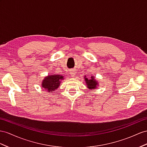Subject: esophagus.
<instances>
[{
  "mask_svg": "<svg viewBox=\"0 0 147 147\" xmlns=\"http://www.w3.org/2000/svg\"><path fill=\"white\" fill-rule=\"evenodd\" d=\"M76 71H75L74 69H73V70H71L70 71L71 76L75 77V76H76Z\"/></svg>",
  "mask_w": 147,
  "mask_h": 147,
  "instance_id": "obj_1",
  "label": "esophagus"
}]
</instances>
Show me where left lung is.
Listing matches in <instances>:
<instances>
[{
    "label": "left lung",
    "mask_w": 147,
    "mask_h": 147,
    "mask_svg": "<svg viewBox=\"0 0 147 147\" xmlns=\"http://www.w3.org/2000/svg\"><path fill=\"white\" fill-rule=\"evenodd\" d=\"M84 80L86 81V84L87 87L89 89H95L97 88V86H98V82H97L94 76H91L90 78H86V76L84 77Z\"/></svg>",
    "instance_id": "1"
}]
</instances>
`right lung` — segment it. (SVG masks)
I'll list each match as a JSON object with an SVG mask.
<instances>
[{"label":"right lung","instance_id":"right-lung-1","mask_svg":"<svg viewBox=\"0 0 147 147\" xmlns=\"http://www.w3.org/2000/svg\"><path fill=\"white\" fill-rule=\"evenodd\" d=\"M64 76L60 74H51L45 77L41 82V86L48 92H53L59 87L61 81L64 80Z\"/></svg>","mask_w":147,"mask_h":147}]
</instances>
